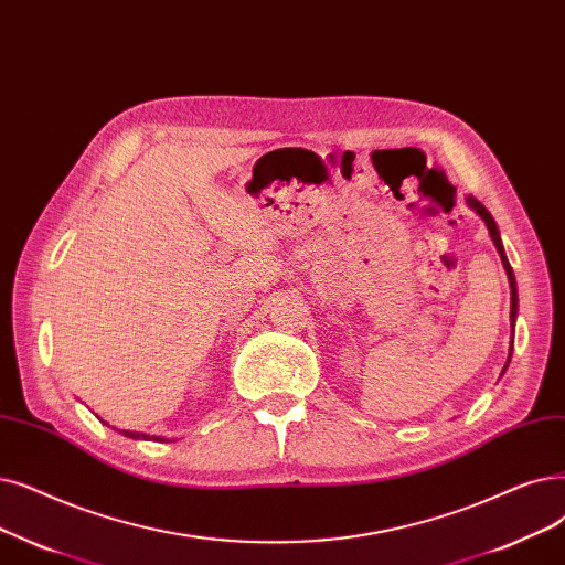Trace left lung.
<instances>
[{
	"instance_id": "1",
	"label": "left lung",
	"mask_w": 565,
	"mask_h": 565,
	"mask_svg": "<svg viewBox=\"0 0 565 565\" xmlns=\"http://www.w3.org/2000/svg\"><path fill=\"white\" fill-rule=\"evenodd\" d=\"M466 203H469V205L482 216V222L487 224V231H489V235H492L494 247H497V252H499V256H501V263H503L505 273H508V281H510V321H512L510 326H512V334H514V318H518V284H514L512 267H510V263H508V258H505L503 244H501V235H499V231H497V224H494L492 214L487 212V207H484L478 199H473V195H469V199H466ZM510 355H512V341H510ZM508 362H510V358H508ZM508 362H505V366H508Z\"/></svg>"
}]
</instances>
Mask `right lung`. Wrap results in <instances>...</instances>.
<instances>
[{"instance_id": "right-lung-1", "label": "right lung", "mask_w": 565, "mask_h": 565, "mask_svg": "<svg viewBox=\"0 0 565 565\" xmlns=\"http://www.w3.org/2000/svg\"><path fill=\"white\" fill-rule=\"evenodd\" d=\"M121 434H125V436H129V438H150V436H145V434H136V431H125V429H121ZM154 440H163L161 436H152Z\"/></svg>"}]
</instances>
